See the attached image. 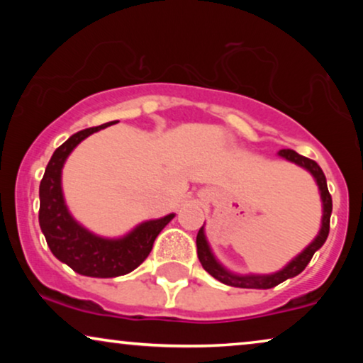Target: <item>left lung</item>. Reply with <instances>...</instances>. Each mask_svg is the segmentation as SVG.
<instances>
[{
  "label": "left lung",
  "mask_w": 363,
  "mask_h": 363,
  "mask_svg": "<svg viewBox=\"0 0 363 363\" xmlns=\"http://www.w3.org/2000/svg\"><path fill=\"white\" fill-rule=\"evenodd\" d=\"M279 155L284 157L286 160L294 162L299 167L309 170L312 173V177L315 178L317 185H319L322 205H324V216H322V228H320L319 236H317L315 240L312 241L299 256L296 257V259H292L289 264L284 267V269L276 272V274H271V276H235V274H231V272H228L225 267H223L220 262L215 259V256L211 255L210 246H208V242L205 240L203 228H200V231H198V235H196L198 259H200L203 269H205L206 272H210L215 279L223 282V284H228L233 287H246V289H271V287H276L277 284H281V282L289 279V277L301 274V272L306 269V266L309 264V261L312 259V256H314V252L319 250L322 245H324L327 236H329L332 196L329 193V188H327V180H325L324 172H322V168L317 165L314 160H311V158H307V157H302L297 152L289 150V148L281 150Z\"/></svg>",
  "instance_id": "obj_1"
}]
</instances>
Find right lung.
I'll return each mask as SVG.
<instances>
[{"mask_svg": "<svg viewBox=\"0 0 363 363\" xmlns=\"http://www.w3.org/2000/svg\"><path fill=\"white\" fill-rule=\"evenodd\" d=\"M108 125H112V122L84 128L69 137L52 153L39 185V226L49 250L72 271L89 277H117L135 269L150 255L158 233L175 216L168 215L160 220L142 223L122 240H104L84 230L69 215L61 190L64 162L77 143Z\"/></svg>", "mask_w": 363, "mask_h": 363, "instance_id": "1", "label": "right lung"}]
</instances>
